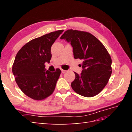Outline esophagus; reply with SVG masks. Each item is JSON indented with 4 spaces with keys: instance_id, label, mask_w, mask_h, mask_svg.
Instances as JSON below:
<instances>
[{
    "instance_id": "1",
    "label": "esophagus",
    "mask_w": 132,
    "mask_h": 132,
    "mask_svg": "<svg viewBox=\"0 0 132 132\" xmlns=\"http://www.w3.org/2000/svg\"><path fill=\"white\" fill-rule=\"evenodd\" d=\"M61 71H62V73H64V72H65L66 71V70H65L62 69V70H61Z\"/></svg>"
}]
</instances>
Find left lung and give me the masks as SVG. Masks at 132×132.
Listing matches in <instances>:
<instances>
[{
    "instance_id": "8db88e82",
    "label": "left lung",
    "mask_w": 132,
    "mask_h": 132,
    "mask_svg": "<svg viewBox=\"0 0 132 132\" xmlns=\"http://www.w3.org/2000/svg\"><path fill=\"white\" fill-rule=\"evenodd\" d=\"M61 39L70 43L75 59L83 61L80 75L74 72L72 89L83 96L99 94L108 83L112 74V60L103 44L90 33L68 29Z\"/></svg>"
}]
</instances>
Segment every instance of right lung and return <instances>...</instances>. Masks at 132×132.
Segmentation results:
<instances>
[{
  "label": "right lung",
  "mask_w": 132,
  "mask_h": 132,
  "mask_svg": "<svg viewBox=\"0 0 132 132\" xmlns=\"http://www.w3.org/2000/svg\"><path fill=\"white\" fill-rule=\"evenodd\" d=\"M63 31L56 30L32 40L16 55L12 66L15 81L22 92L33 99H45L54 91L61 71L46 70L45 63L50 62L51 47Z\"/></svg>",
  "instance_id": "1"
}]
</instances>
